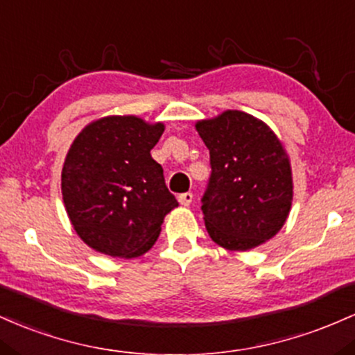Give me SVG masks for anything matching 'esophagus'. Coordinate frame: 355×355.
Masks as SVG:
<instances>
[{"label":"esophagus","mask_w":355,"mask_h":355,"mask_svg":"<svg viewBox=\"0 0 355 355\" xmlns=\"http://www.w3.org/2000/svg\"><path fill=\"white\" fill-rule=\"evenodd\" d=\"M178 201L181 202L182 206H189L193 202V193H182L178 196Z\"/></svg>","instance_id":"obj_1"}]
</instances>
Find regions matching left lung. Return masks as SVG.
<instances>
[{"instance_id":"obj_1","label":"left lung","mask_w":355,"mask_h":355,"mask_svg":"<svg viewBox=\"0 0 355 355\" xmlns=\"http://www.w3.org/2000/svg\"><path fill=\"white\" fill-rule=\"evenodd\" d=\"M196 129L209 149L201 209L211 240L234 252L270 240L284 226L293 198L290 162L277 135L240 110L198 122Z\"/></svg>"}]
</instances>
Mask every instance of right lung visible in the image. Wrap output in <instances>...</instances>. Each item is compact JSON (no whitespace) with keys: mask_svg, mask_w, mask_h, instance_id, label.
<instances>
[{"mask_svg":"<svg viewBox=\"0 0 355 355\" xmlns=\"http://www.w3.org/2000/svg\"><path fill=\"white\" fill-rule=\"evenodd\" d=\"M162 132V124L114 115L92 122L71 144L62 171L63 202L77 234L95 252L146 253L178 206L150 156Z\"/></svg>","mask_w":355,"mask_h":355,"instance_id":"right-lung-1","label":"right lung"}]
</instances>
